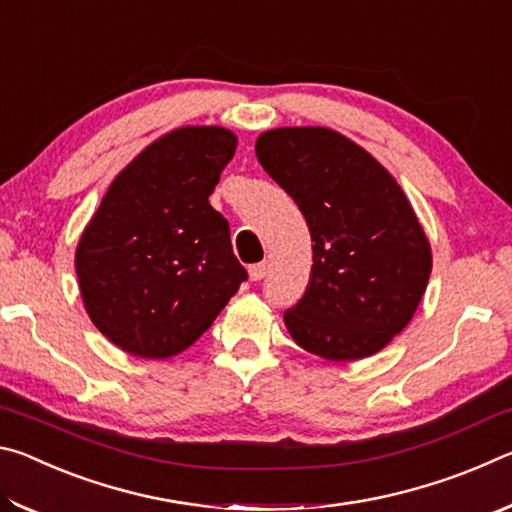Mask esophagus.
I'll use <instances>...</instances> for the list:
<instances>
[{
    "label": "esophagus",
    "mask_w": 512,
    "mask_h": 512,
    "mask_svg": "<svg viewBox=\"0 0 512 512\" xmlns=\"http://www.w3.org/2000/svg\"><path fill=\"white\" fill-rule=\"evenodd\" d=\"M266 273H268V264L266 262H259V264H253V266L248 268V275H250V280H253V282L264 280Z\"/></svg>",
    "instance_id": "34e87169"
}]
</instances>
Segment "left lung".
I'll list each match as a JSON object with an SVG mask.
<instances>
[{
  "label": "left lung",
  "mask_w": 512,
  "mask_h": 512,
  "mask_svg": "<svg viewBox=\"0 0 512 512\" xmlns=\"http://www.w3.org/2000/svg\"><path fill=\"white\" fill-rule=\"evenodd\" d=\"M255 153L314 241L305 296L284 311L291 339L327 361L384 350L409 325L431 275L429 239L402 187L332 128H273Z\"/></svg>",
  "instance_id": "obj_1"
}]
</instances>
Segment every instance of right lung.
I'll return each instance as SVG.
<instances>
[{"label": "right lung", "mask_w": 512, "mask_h": 512, "mask_svg": "<svg viewBox=\"0 0 512 512\" xmlns=\"http://www.w3.org/2000/svg\"><path fill=\"white\" fill-rule=\"evenodd\" d=\"M237 135L183 126L117 173L76 246L94 327L133 357L169 359L201 339L246 280L210 205Z\"/></svg>", "instance_id": "add662e5"}]
</instances>
